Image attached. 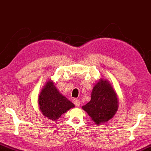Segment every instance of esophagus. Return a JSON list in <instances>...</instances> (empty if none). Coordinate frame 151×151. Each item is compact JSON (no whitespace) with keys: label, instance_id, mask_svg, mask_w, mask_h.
I'll return each instance as SVG.
<instances>
[{"label":"esophagus","instance_id":"34e87169","mask_svg":"<svg viewBox=\"0 0 151 151\" xmlns=\"http://www.w3.org/2000/svg\"><path fill=\"white\" fill-rule=\"evenodd\" d=\"M73 103H74V104H75L76 107H78V106H80V101L78 99H75L73 100Z\"/></svg>","mask_w":151,"mask_h":151}]
</instances>
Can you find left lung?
Segmentation results:
<instances>
[{
	"label": "left lung",
	"instance_id": "1",
	"mask_svg": "<svg viewBox=\"0 0 151 151\" xmlns=\"http://www.w3.org/2000/svg\"><path fill=\"white\" fill-rule=\"evenodd\" d=\"M82 108L97 125L113 118L118 109V99L108 81L100 79L97 82L93 88L91 101Z\"/></svg>",
	"mask_w": 151,
	"mask_h": 151
}]
</instances>
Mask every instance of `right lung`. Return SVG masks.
Returning <instances> with one entry per match:
<instances>
[{
    "instance_id": "obj_1",
    "label": "right lung",
    "mask_w": 151,
    "mask_h": 151,
    "mask_svg": "<svg viewBox=\"0 0 151 151\" xmlns=\"http://www.w3.org/2000/svg\"><path fill=\"white\" fill-rule=\"evenodd\" d=\"M40 109L45 117L57 120L75 105L61 94L52 80L47 81L38 97Z\"/></svg>"
}]
</instances>
